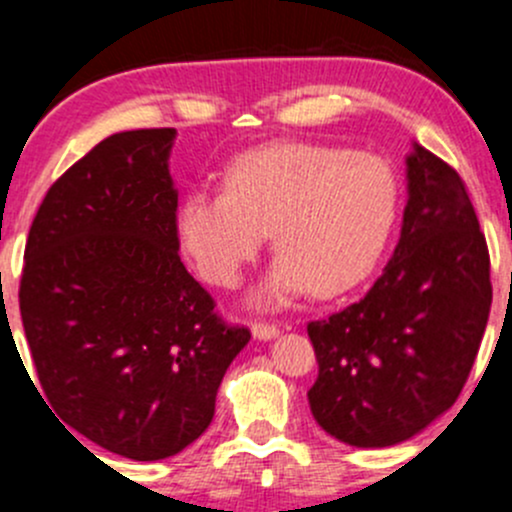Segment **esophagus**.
Segmentation results:
<instances>
[{
  "mask_svg": "<svg viewBox=\"0 0 512 512\" xmlns=\"http://www.w3.org/2000/svg\"><path fill=\"white\" fill-rule=\"evenodd\" d=\"M252 334H255L257 339H262V342H267V339H275L277 334H280V327L270 322H255L252 324Z\"/></svg>",
  "mask_w": 512,
  "mask_h": 512,
  "instance_id": "obj_1",
  "label": "esophagus"
}]
</instances>
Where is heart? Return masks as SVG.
Here are the masks:
<instances>
[{"instance_id":"1","label":"heart","mask_w":512,"mask_h":512,"mask_svg":"<svg viewBox=\"0 0 512 512\" xmlns=\"http://www.w3.org/2000/svg\"><path fill=\"white\" fill-rule=\"evenodd\" d=\"M396 215L399 180L384 158L282 141L232 160L225 190L185 195L178 232L205 280L235 287L272 230L280 255L257 302L282 307L307 289L337 297L364 282Z\"/></svg>"}]
</instances>
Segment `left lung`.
<instances>
[{
    "label": "left lung",
    "instance_id": "left-lung-1",
    "mask_svg": "<svg viewBox=\"0 0 512 512\" xmlns=\"http://www.w3.org/2000/svg\"><path fill=\"white\" fill-rule=\"evenodd\" d=\"M399 245L364 299L307 324L319 374L309 409L356 448L406 441L456 404L488 324L490 255L461 175L409 156Z\"/></svg>",
    "mask_w": 512,
    "mask_h": 512
}]
</instances>
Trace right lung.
Segmentation results:
<instances>
[{
  "label": "right lung",
  "instance_id": "right-lung-1",
  "mask_svg": "<svg viewBox=\"0 0 512 512\" xmlns=\"http://www.w3.org/2000/svg\"><path fill=\"white\" fill-rule=\"evenodd\" d=\"M173 138L113 133L76 160L36 210L19 282L59 423L133 461L175 456L210 426L227 366L250 342L180 262Z\"/></svg>",
  "mask_w": 512,
  "mask_h": 512
}]
</instances>
